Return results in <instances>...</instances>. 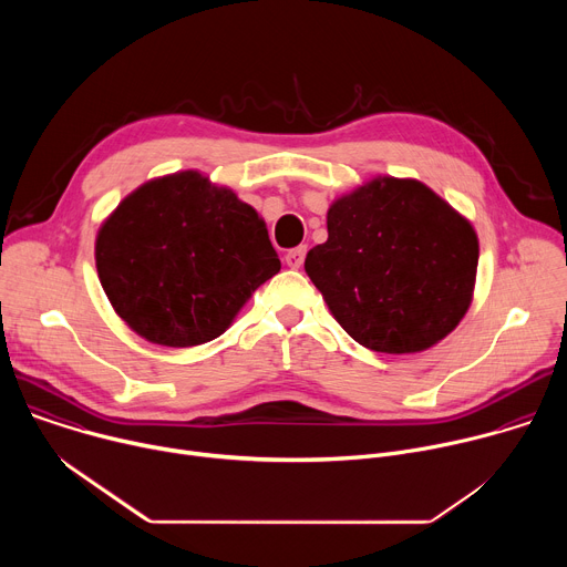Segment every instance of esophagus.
I'll return each instance as SVG.
<instances>
[{
    "label": "esophagus",
    "mask_w": 567,
    "mask_h": 567,
    "mask_svg": "<svg viewBox=\"0 0 567 567\" xmlns=\"http://www.w3.org/2000/svg\"><path fill=\"white\" fill-rule=\"evenodd\" d=\"M305 256H307V247H296V249L287 251L285 262H287V267H291V269H300L302 262H305Z\"/></svg>",
    "instance_id": "34e87169"
}]
</instances>
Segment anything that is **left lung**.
<instances>
[{
  "label": "left lung",
  "mask_w": 567,
  "mask_h": 567,
  "mask_svg": "<svg viewBox=\"0 0 567 567\" xmlns=\"http://www.w3.org/2000/svg\"><path fill=\"white\" fill-rule=\"evenodd\" d=\"M473 224L417 179L379 175L332 202L328 241L305 271L363 348L415 354L449 337L471 307Z\"/></svg>",
  "instance_id": "left-lung-1"
}]
</instances>
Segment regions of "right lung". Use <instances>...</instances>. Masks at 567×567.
<instances>
[{"label": "right lung", "instance_id": "add662e5", "mask_svg": "<svg viewBox=\"0 0 567 567\" xmlns=\"http://www.w3.org/2000/svg\"><path fill=\"white\" fill-rule=\"evenodd\" d=\"M94 249L114 311L141 339L166 348L224 334L280 271L258 210L199 171L132 190L101 224Z\"/></svg>", "mask_w": 567, "mask_h": 567}]
</instances>
